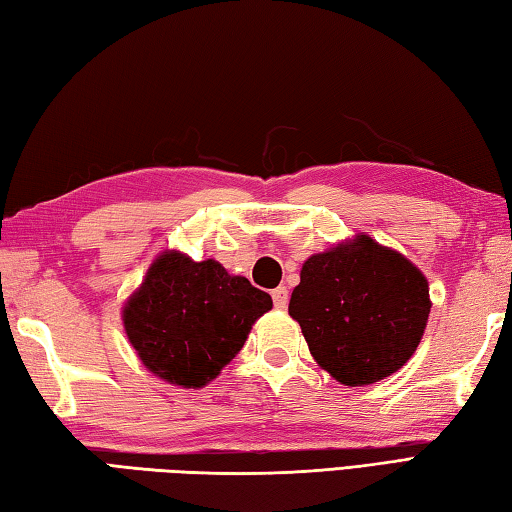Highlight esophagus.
<instances>
[{
	"mask_svg": "<svg viewBox=\"0 0 512 512\" xmlns=\"http://www.w3.org/2000/svg\"><path fill=\"white\" fill-rule=\"evenodd\" d=\"M272 298H274V305L278 307V310H285V307H287V298H289L285 287H276L274 292H272Z\"/></svg>",
	"mask_w": 512,
	"mask_h": 512,
	"instance_id": "esophagus-1",
	"label": "esophagus"
}]
</instances>
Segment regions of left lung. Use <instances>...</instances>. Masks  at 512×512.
<instances>
[{"label":"left lung","instance_id":"8db88e82","mask_svg":"<svg viewBox=\"0 0 512 512\" xmlns=\"http://www.w3.org/2000/svg\"><path fill=\"white\" fill-rule=\"evenodd\" d=\"M430 305L426 276L406 256L361 234L305 260L289 316L301 325L316 363L354 388L408 363Z\"/></svg>","mask_w":512,"mask_h":512}]
</instances>
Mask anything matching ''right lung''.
Segmentation results:
<instances>
[{
	"label": "right lung",
	"mask_w": 512,
	"mask_h": 512,
	"mask_svg": "<svg viewBox=\"0 0 512 512\" xmlns=\"http://www.w3.org/2000/svg\"><path fill=\"white\" fill-rule=\"evenodd\" d=\"M272 296L214 258L196 263L160 254L122 310L133 350L147 370L182 388H202L245 345Z\"/></svg>",
	"instance_id": "right-lung-1"
}]
</instances>
